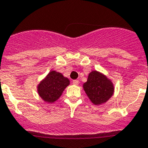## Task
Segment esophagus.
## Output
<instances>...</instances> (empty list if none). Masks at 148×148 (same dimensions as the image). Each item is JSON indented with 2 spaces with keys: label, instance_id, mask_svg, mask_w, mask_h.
Instances as JSON below:
<instances>
[{
  "label": "esophagus",
  "instance_id": "34e87169",
  "mask_svg": "<svg viewBox=\"0 0 148 148\" xmlns=\"http://www.w3.org/2000/svg\"><path fill=\"white\" fill-rule=\"evenodd\" d=\"M72 83H73V84H74L77 85L78 84H79V80H72Z\"/></svg>",
  "mask_w": 148,
  "mask_h": 148
}]
</instances>
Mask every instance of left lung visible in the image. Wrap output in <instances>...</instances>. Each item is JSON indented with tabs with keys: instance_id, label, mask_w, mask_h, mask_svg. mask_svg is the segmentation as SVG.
<instances>
[{
	"instance_id": "left-lung-1",
	"label": "left lung",
	"mask_w": 148,
	"mask_h": 148,
	"mask_svg": "<svg viewBox=\"0 0 148 148\" xmlns=\"http://www.w3.org/2000/svg\"><path fill=\"white\" fill-rule=\"evenodd\" d=\"M84 89L92 103L98 105L105 103L112 96L113 85L107 77L97 71L89 74Z\"/></svg>"
}]
</instances>
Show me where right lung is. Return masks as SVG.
Wrapping results in <instances>:
<instances>
[{
  "label": "right lung",
  "instance_id": "right-lung-1",
  "mask_svg": "<svg viewBox=\"0 0 148 148\" xmlns=\"http://www.w3.org/2000/svg\"><path fill=\"white\" fill-rule=\"evenodd\" d=\"M70 84L67 77L60 73L51 71L38 86L39 94L45 101L53 103L62 95L64 90Z\"/></svg>",
  "mask_w": 148,
  "mask_h": 148
}]
</instances>
